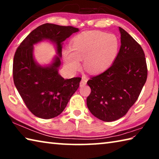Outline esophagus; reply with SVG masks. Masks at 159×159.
Segmentation results:
<instances>
[{
    "label": "esophagus",
    "instance_id": "esophagus-1",
    "mask_svg": "<svg viewBox=\"0 0 159 159\" xmlns=\"http://www.w3.org/2000/svg\"><path fill=\"white\" fill-rule=\"evenodd\" d=\"M86 83H87V79H86L85 78H82L81 81L80 82V87H83V86L86 85Z\"/></svg>",
    "mask_w": 159,
    "mask_h": 159
}]
</instances>
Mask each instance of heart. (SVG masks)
Listing matches in <instances>:
<instances>
[{"instance_id": "b5f03b06", "label": "heart", "mask_w": 159, "mask_h": 159, "mask_svg": "<svg viewBox=\"0 0 159 159\" xmlns=\"http://www.w3.org/2000/svg\"><path fill=\"white\" fill-rule=\"evenodd\" d=\"M118 38L113 34L102 31H86L77 35L71 41V49L64 51V60L71 71L84 66L91 74L105 71L114 62L119 50Z\"/></svg>"}]
</instances>
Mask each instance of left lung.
Wrapping results in <instances>:
<instances>
[{"label": "left lung", "mask_w": 159, "mask_h": 159, "mask_svg": "<svg viewBox=\"0 0 159 159\" xmlns=\"http://www.w3.org/2000/svg\"><path fill=\"white\" fill-rule=\"evenodd\" d=\"M120 45L112 65L88 80L91 93L87 106L93 116L111 122L125 116L137 101L147 78L146 59L140 45L119 27Z\"/></svg>", "instance_id": "8db88e82"}]
</instances>
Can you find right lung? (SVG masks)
<instances>
[{"label":"right lung","mask_w":159,"mask_h":159,"mask_svg":"<svg viewBox=\"0 0 159 159\" xmlns=\"http://www.w3.org/2000/svg\"><path fill=\"white\" fill-rule=\"evenodd\" d=\"M79 31L73 26L44 24L32 31L16 50L13 80L26 106L36 116L49 119L62 112L81 79H64L59 74L63 42ZM44 40L55 45L57 55L47 66L34 60L33 45Z\"/></svg>","instance_id":"1"}]
</instances>
